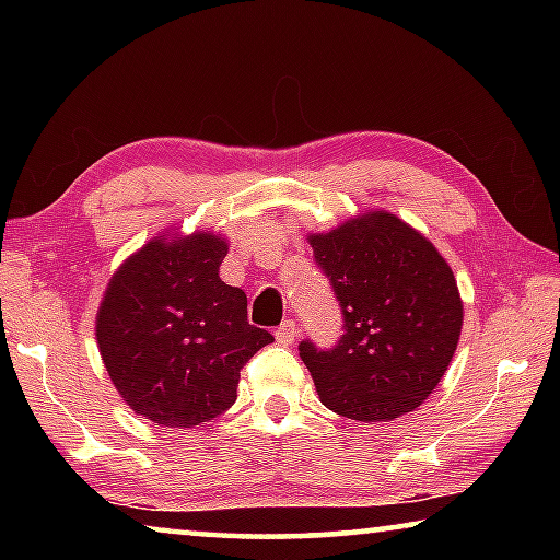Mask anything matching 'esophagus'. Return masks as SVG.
<instances>
[{
  "label": "esophagus",
  "mask_w": 560,
  "mask_h": 560,
  "mask_svg": "<svg viewBox=\"0 0 560 560\" xmlns=\"http://www.w3.org/2000/svg\"><path fill=\"white\" fill-rule=\"evenodd\" d=\"M277 340L279 343H283V346H289V343H293V340H296V336H299V326H296V320H283V324L277 328Z\"/></svg>",
  "instance_id": "obj_1"
}]
</instances>
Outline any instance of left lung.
I'll use <instances>...</instances> for the list:
<instances>
[{
  "mask_svg": "<svg viewBox=\"0 0 560 560\" xmlns=\"http://www.w3.org/2000/svg\"><path fill=\"white\" fill-rule=\"evenodd\" d=\"M343 314V336L299 355L328 410L360 422L412 412L457 350L462 299L450 264L395 214L371 212L311 236Z\"/></svg>",
  "mask_w": 560,
  "mask_h": 560,
  "instance_id": "8db88e82",
  "label": "left lung"
}]
</instances>
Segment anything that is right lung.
I'll use <instances>...</instances> for the list:
<instances>
[{
	"label": "right lung",
	"mask_w": 560,
	"mask_h": 560,
	"mask_svg": "<svg viewBox=\"0 0 560 560\" xmlns=\"http://www.w3.org/2000/svg\"><path fill=\"white\" fill-rule=\"evenodd\" d=\"M226 242L153 240L110 279L96 338L113 385L160 428H195L230 410L240 371L269 330L246 320V293L220 279Z\"/></svg>",
	"instance_id": "obj_1"
}]
</instances>
